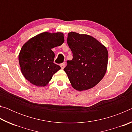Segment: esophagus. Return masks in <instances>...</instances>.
Listing matches in <instances>:
<instances>
[{
  "mask_svg": "<svg viewBox=\"0 0 132 132\" xmlns=\"http://www.w3.org/2000/svg\"><path fill=\"white\" fill-rule=\"evenodd\" d=\"M65 66H66V63H65V62H64V63H62V64H61V67L62 69H63Z\"/></svg>",
  "mask_w": 132,
  "mask_h": 132,
  "instance_id": "obj_1",
  "label": "esophagus"
}]
</instances>
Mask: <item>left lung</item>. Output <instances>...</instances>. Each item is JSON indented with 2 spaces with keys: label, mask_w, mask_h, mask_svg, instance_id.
Returning a JSON list of instances; mask_svg holds the SVG:
<instances>
[{
  "label": "left lung",
  "mask_w": 132,
  "mask_h": 132,
  "mask_svg": "<svg viewBox=\"0 0 132 132\" xmlns=\"http://www.w3.org/2000/svg\"><path fill=\"white\" fill-rule=\"evenodd\" d=\"M67 42L73 53L64 71L73 88L84 91L93 88L103 79L107 70L108 52L95 38L87 34L69 32Z\"/></svg>",
  "instance_id": "1"
}]
</instances>
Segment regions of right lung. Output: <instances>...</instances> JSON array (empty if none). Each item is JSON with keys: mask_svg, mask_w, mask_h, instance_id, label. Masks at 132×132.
<instances>
[{"mask_svg": "<svg viewBox=\"0 0 132 132\" xmlns=\"http://www.w3.org/2000/svg\"><path fill=\"white\" fill-rule=\"evenodd\" d=\"M64 41L62 32H44L28 40L19 54L20 70L23 76L38 87L47 86L53 75L61 69L53 63L55 53L52 49Z\"/></svg>", "mask_w": 132, "mask_h": 132, "instance_id": "add662e5", "label": "right lung"}]
</instances>
